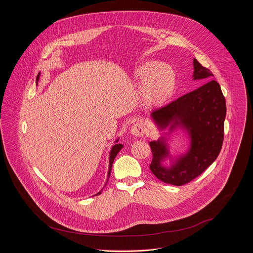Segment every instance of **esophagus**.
Instances as JSON below:
<instances>
[{
    "label": "esophagus",
    "instance_id": "esophagus-1",
    "mask_svg": "<svg viewBox=\"0 0 253 253\" xmlns=\"http://www.w3.org/2000/svg\"><path fill=\"white\" fill-rule=\"evenodd\" d=\"M130 132L135 135V136H143L146 132V126H145L144 124L142 123H137V124H134L131 128H130Z\"/></svg>",
    "mask_w": 253,
    "mask_h": 253
}]
</instances>
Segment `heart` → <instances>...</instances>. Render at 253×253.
Masks as SVG:
<instances>
[{"instance_id": "heart-1", "label": "heart", "mask_w": 253, "mask_h": 253, "mask_svg": "<svg viewBox=\"0 0 253 253\" xmlns=\"http://www.w3.org/2000/svg\"><path fill=\"white\" fill-rule=\"evenodd\" d=\"M135 76L144 80L141 96L143 103L148 107L163 102L172 90L174 83L172 72L156 61L141 64L135 70Z\"/></svg>"}]
</instances>
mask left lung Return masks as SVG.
Segmentation results:
<instances>
[{"instance_id":"8db88e82","label":"left lung","mask_w":253,"mask_h":253,"mask_svg":"<svg viewBox=\"0 0 253 253\" xmlns=\"http://www.w3.org/2000/svg\"><path fill=\"white\" fill-rule=\"evenodd\" d=\"M213 74L194 59V79L211 80ZM152 117L161 127L173 122L171 128L183 126L191 136V149L171 169L161 166L168 155L162 141L150 142L152 173L161 181L181 186L200 176L216 160L224 140L226 100L220 84L211 80L170 103L156 109Z\"/></svg>"}]
</instances>
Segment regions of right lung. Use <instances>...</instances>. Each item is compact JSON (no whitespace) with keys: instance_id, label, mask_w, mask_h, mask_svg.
<instances>
[{"instance_id":"obj_1","label":"right lung","mask_w":253,"mask_h":253,"mask_svg":"<svg viewBox=\"0 0 253 253\" xmlns=\"http://www.w3.org/2000/svg\"><path fill=\"white\" fill-rule=\"evenodd\" d=\"M38 80H39V75L37 76V81H38ZM122 148H123V145L116 144L113 146V148H112V150H111V153H110V162H109L108 177L110 176V174H111V169H112L113 162H114L116 156L118 155V153L122 150ZM99 194H100V192H99L97 195H99Z\"/></svg>"}]
</instances>
